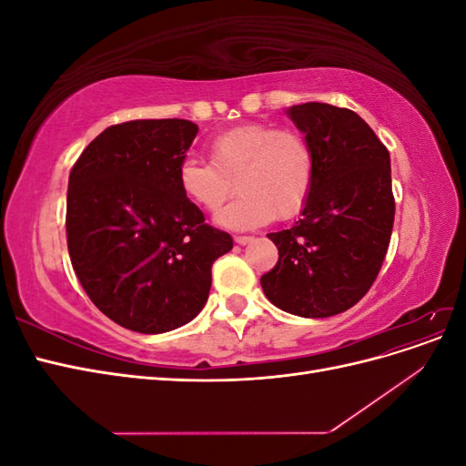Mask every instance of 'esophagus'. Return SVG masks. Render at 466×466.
<instances>
[{
	"instance_id": "1",
	"label": "esophagus",
	"mask_w": 466,
	"mask_h": 466,
	"mask_svg": "<svg viewBox=\"0 0 466 466\" xmlns=\"http://www.w3.org/2000/svg\"><path fill=\"white\" fill-rule=\"evenodd\" d=\"M250 241H252V237H247V235H241V237H235V243H237V245H241V247H243V245H248Z\"/></svg>"
}]
</instances>
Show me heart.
I'll return each instance as SVG.
<instances>
[{"instance_id": "heart-1", "label": "heart", "mask_w": 466, "mask_h": 466, "mask_svg": "<svg viewBox=\"0 0 466 466\" xmlns=\"http://www.w3.org/2000/svg\"><path fill=\"white\" fill-rule=\"evenodd\" d=\"M208 155L209 163L182 159L178 187L209 214L219 211L237 188L241 196L218 216L225 229L245 231L274 218L289 219L299 214L311 194L315 155L295 130L243 124L211 139Z\"/></svg>"}]
</instances>
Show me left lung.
Wrapping results in <instances>:
<instances>
[{
	"instance_id": "left-lung-1",
	"label": "left lung",
	"mask_w": 466,
	"mask_h": 466,
	"mask_svg": "<svg viewBox=\"0 0 466 466\" xmlns=\"http://www.w3.org/2000/svg\"><path fill=\"white\" fill-rule=\"evenodd\" d=\"M315 155V180L291 229L270 233L279 258L260 278L268 301L324 319L354 307L385 260L394 198L390 155L350 108L303 103L286 110Z\"/></svg>"
}]
</instances>
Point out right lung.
<instances>
[{
  "mask_svg": "<svg viewBox=\"0 0 466 466\" xmlns=\"http://www.w3.org/2000/svg\"><path fill=\"white\" fill-rule=\"evenodd\" d=\"M196 134L198 126L180 118L110 126L69 173L74 270L98 311L134 332L190 322L208 301L211 264L233 248L178 187Z\"/></svg>",
  "mask_w": 466,
  "mask_h": 466,
  "instance_id": "add662e5",
  "label": "right lung"
}]
</instances>
